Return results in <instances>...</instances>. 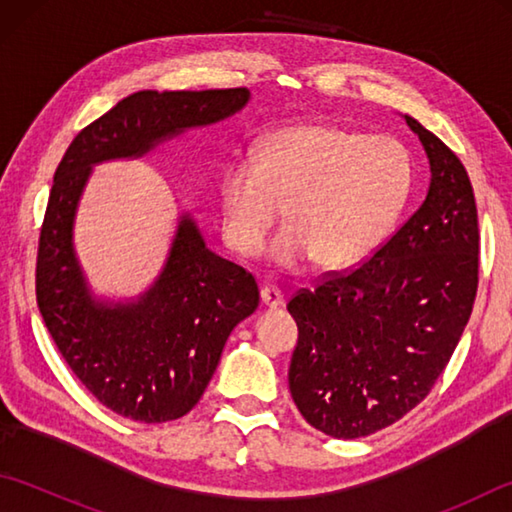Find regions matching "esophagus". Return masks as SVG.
<instances>
[{
    "mask_svg": "<svg viewBox=\"0 0 512 512\" xmlns=\"http://www.w3.org/2000/svg\"><path fill=\"white\" fill-rule=\"evenodd\" d=\"M259 297H262V303L266 308H281L284 306V295H281V290H277L275 286H266L259 292Z\"/></svg>",
    "mask_w": 512,
    "mask_h": 512,
    "instance_id": "esophagus-1",
    "label": "esophagus"
}]
</instances>
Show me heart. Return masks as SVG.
Returning a JSON list of instances; mask_svg holds the SVG:
<instances>
[{
    "mask_svg": "<svg viewBox=\"0 0 512 512\" xmlns=\"http://www.w3.org/2000/svg\"><path fill=\"white\" fill-rule=\"evenodd\" d=\"M411 189V154L398 138L319 123L286 127L255 156L224 167L222 235L237 255L255 257L286 204L288 224L268 257L292 270L314 257L325 268H347L383 244Z\"/></svg>",
    "mask_w": 512,
    "mask_h": 512,
    "instance_id": "heart-1",
    "label": "heart"
}]
</instances>
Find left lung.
Masks as SVG:
<instances>
[{
	"label": "left lung",
	"instance_id": "left-lung-1",
	"mask_svg": "<svg viewBox=\"0 0 512 512\" xmlns=\"http://www.w3.org/2000/svg\"><path fill=\"white\" fill-rule=\"evenodd\" d=\"M429 158L420 209L354 270L288 301L299 341L288 369L301 416L354 440L400 420L429 394L469 323L477 292L475 195L460 158L402 116Z\"/></svg>",
	"mask_w": 512,
	"mask_h": 512
}]
</instances>
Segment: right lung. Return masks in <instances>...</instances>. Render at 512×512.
Segmentation results:
<instances>
[{
    "instance_id": "obj_1",
    "label": "right lung",
    "mask_w": 512,
    "mask_h": 512,
    "mask_svg": "<svg viewBox=\"0 0 512 512\" xmlns=\"http://www.w3.org/2000/svg\"><path fill=\"white\" fill-rule=\"evenodd\" d=\"M248 101L246 88L136 92L79 132L54 173L37 255L39 312L76 378L118 416L169 422L198 405L259 290L253 275L206 246L187 211L154 284L125 301L96 297L74 250L85 184L101 162L143 158Z\"/></svg>"
}]
</instances>
